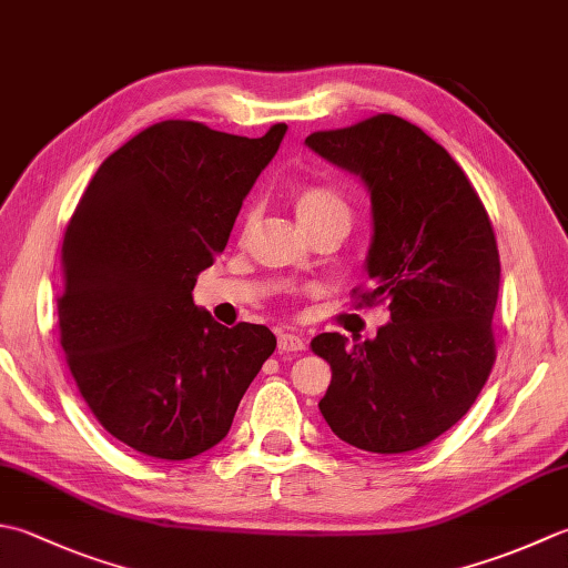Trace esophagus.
I'll return each instance as SVG.
<instances>
[{"label": "esophagus", "mask_w": 568, "mask_h": 568, "mask_svg": "<svg viewBox=\"0 0 568 568\" xmlns=\"http://www.w3.org/2000/svg\"><path fill=\"white\" fill-rule=\"evenodd\" d=\"M305 344V337L291 335V332H281L277 335V352H303Z\"/></svg>", "instance_id": "34e87169"}]
</instances>
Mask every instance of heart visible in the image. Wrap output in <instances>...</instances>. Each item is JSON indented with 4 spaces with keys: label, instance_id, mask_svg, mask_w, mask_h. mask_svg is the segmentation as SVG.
Here are the masks:
<instances>
[{
    "label": "heart",
    "instance_id": "b5f03b06",
    "mask_svg": "<svg viewBox=\"0 0 568 568\" xmlns=\"http://www.w3.org/2000/svg\"><path fill=\"white\" fill-rule=\"evenodd\" d=\"M295 214L300 219V224L310 229L327 219L349 221V204L337 189L322 186V184H307V186H300L295 192Z\"/></svg>",
    "mask_w": 568,
    "mask_h": 568
}]
</instances>
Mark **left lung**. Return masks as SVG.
Here are the masks:
<instances>
[{
	"mask_svg": "<svg viewBox=\"0 0 568 568\" xmlns=\"http://www.w3.org/2000/svg\"><path fill=\"white\" fill-rule=\"evenodd\" d=\"M305 144L369 192L372 291L362 300H386L392 313L374 339L322 332L310 342L332 369L322 416L366 453L428 446L468 414L495 364L490 216L458 162L404 118L382 113Z\"/></svg>",
	"mask_w": 568,
	"mask_h": 568,
	"instance_id": "8db88e82",
	"label": "left lung"
}]
</instances>
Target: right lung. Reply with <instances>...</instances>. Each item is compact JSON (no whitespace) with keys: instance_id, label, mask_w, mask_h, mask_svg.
Instances as JSON below:
<instances>
[{"instance_id":"right-lung-1","label":"right lung","mask_w":568,"mask_h":568,"mask_svg":"<svg viewBox=\"0 0 568 568\" xmlns=\"http://www.w3.org/2000/svg\"><path fill=\"white\" fill-rule=\"evenodd\" d=\"M285 130L158 122L98 166L65 226L61 347L100 426L132 450L186 460L214 448L275 349L268 327L219 325L192 291Z\"/></svg>"}]
</instances>
